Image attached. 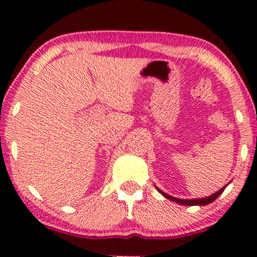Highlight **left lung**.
Wrapping results in <instances>:
<instances>
[{
	"instance_id": "left-lung-1",
	"label": "left lung",
	"mask_w": 257,
	"mask_h": 257,
	"mask_svg": "<svg viewBox=\"0 0 257 257\" xmlns=\"http://www.w3.org/2000/svg\"><path fill=\"white\" fill-rule=\"evenodd\" d=\"M159 193H161L165 198H167L168 200H171V201H174L177 203H180V205H186V206H205V205H209L210 202H213L214 200H216L219 196L222 194V192L224 191V188H226V186L222 187L220 189V191H217L216 193H214V194L209 195V196H206V198H202V199H193V200H182V199H178V198H174V196H171L170 194H166V193H164L163 191H160L159 188L156 187Z\"/></svg>"
}]
</instances>
